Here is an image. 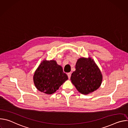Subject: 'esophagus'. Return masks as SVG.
Returning a JSON list of instances; mask_svg holds the SVG:
<instances>
[{
  "mask_svg": "<svg viewBox=\"0 0 128 128\" xmlns=\"http://www.w3.org/2000/svg\"><path fill=\"white\" fill-rule=\"evenodd\" d=\"M67 76H68V78H70V77H71V72H69L67 74Z\"/></svg>",
  "mask_w": 128,
  "mask_h": 128,
  "instance_id": "obj_1",
  "label": "esophagus"
}]
</instances>
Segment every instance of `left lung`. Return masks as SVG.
Masks as SVG:
<instances>
[{"instance_id":"obj_1","label":"left lung","mask_w":128,"mask_h":128,"mask_svg":"<svg viewBox=\"0 0 128 128\" xmlns=\"http://www.w3.org/2000/svg\"><path fill=\"white\" fill-rule=\"evenodd\" d=\"M103 76L101 70L90 57L79 58L70 80L77 90L84 95L94 92L101 86Z\"/></svg>"}]
</instances>
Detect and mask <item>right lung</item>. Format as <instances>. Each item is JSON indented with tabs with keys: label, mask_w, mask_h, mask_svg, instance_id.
<instances>
[{
	"label": "right lung",
	"mask_w": 128,
	"mask_h": 128,
	"mask_svg": "<svg viewBox=\"0 0 128 128\" xmlns=\"http://www.w3.org/2000/svg\"><path fill=\"white\" fill-rule=\"evenodd\" d=\"M68 80L61 66L55 60L44 59L35 70L33 82L35 87L44 93L51 95Z\"/></svg>",
	"instance_id": "add662e5"
}]
</instances>
